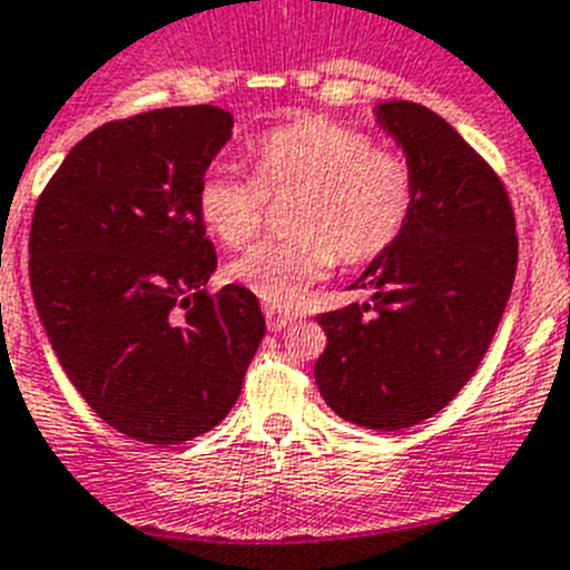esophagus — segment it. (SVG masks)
Returning a JSON list of instances; mask_svg holds the SVG:
<instances>
[{"instance_id":"obj_1","label":"esophagus","mask_w":570,"mask_h":570,"mask_svg":"<svg viewBox=\"0 0 570 570\" xmlns=\"http://www.w3.org/2000/svg\"><path fill=\"white\" fill-rule=\"evenodd\" d=\"M264 315H266V326L273 332H281L286 330L292 321H295V315L286 309H278V306H264Z\"/></svg>"}]
</instances>
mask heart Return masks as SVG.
<instances>
[{
	"instance_id": "1",
	"label": "heart",
	"mask_w": 570,
	"mask_h": 570,
	"mask_svg": "<svg viewBox=\"0 0 570 570\" xmlns=\"http://www.w3.org/2000/svg\"><path fill=\"white\" fill-rule=\"evenodd\" d=\"M255 176L213 164L198 181L204 224L227 247H244L264 227L269 196H297L295 235L264 238L233 261L229 275L269 304L289 306L326 278L337 255L366 264L394 247L417 207V178L406 156L374 147L355 127L306 119L258 138Z\"/></svg>"
}]
</instances>
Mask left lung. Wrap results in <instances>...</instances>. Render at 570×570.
I'll return each instance as SVG.
<instances>
[{"label": "left lung", "mask_w": 570, "mask_h": 570, "mask_svg": "<svg viewBox=\"0 0 570 570\" xmlns=\"http://www.w3.org/2000/svg\"><path fill=\"white\" fill-rule=\"evenodd\" d=\"M377 121L403 147L417 207L355 289L368 304L321 312V397L374 432H400L445 409L489 352L517 275L514 209L500 176L445 119L383 101Z\"/></svg>", "instance_id": "left-lung-1"}]
</instances>
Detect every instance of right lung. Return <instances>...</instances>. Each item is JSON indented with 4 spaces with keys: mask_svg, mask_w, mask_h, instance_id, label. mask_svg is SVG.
<instances>
[{
    "mask_svg": "<svg viewBox=\"0 0 570 570\" xmlns=\"http://www.w3.org/2000/svg\"><path fill=\"white\" fill-rule=\"evenodd\" d=\"M233 136L222 107H164L85 136L36 202L30 289L61 368L116 432L178 445L235 406L266 332L258 297L209 295L198 181Z\"/></svg>",
    "mask_w": 570,
    "mask_h": 570,
    "instance_id": "1",
    "label": "right lung"
}]
</instances>
